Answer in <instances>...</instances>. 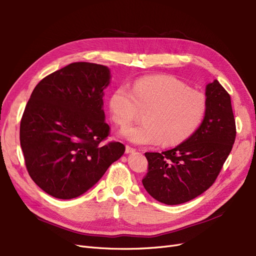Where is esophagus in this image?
I'll return each instance as SVG.
<instances>
[{"label":"esophagus","instance_id":"1","mask_svg":"<svg viewBox=\"0 0 256 256\" xmlns=\"http://www.w3.org/2000/svg\"><path fill=\"white\" fill-rule=\"evenodd\" d=\"M136 152V148H132V146H126V154H132V152Z\"/></svg>","mask_w":256,"mask_h":256}]
</instances>
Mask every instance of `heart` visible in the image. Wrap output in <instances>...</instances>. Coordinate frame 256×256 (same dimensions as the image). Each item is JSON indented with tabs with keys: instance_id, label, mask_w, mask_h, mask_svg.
Here are the masks:
<instances>
[{
	"instance_id": "1",
	"label": "heart",
	"mask_w": 256,
	"mask_h": 256,
	"mask_svg": "<svg viewBox=\"0 0 256 256\" xmlns=\"http://www.w3.org/2000/svg\"><path fill=\"white\" fill-rule=\"evenodd\" d=\"M113 121L124 128L140 112L144 124L122 130L121 136L138 146H178L190 138L207 113V98L174 77L146 76L132 84L130 91L118 86L108 102Z\"/></svg>"
}]
</instances>
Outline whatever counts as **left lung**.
<instances>
[{
	"label": "left lung",
	"mask_w": 256,
	"mask_h": 256,
	"mask_svg": "<svg viewBox=\"0 0 256 256\" xmlns=\"http://www.w3.org/2000/svg\"><path fill=\"white\" fill-rule=\"evenodd\" d=\"M207 113L194 134L162 152H146L148 172L142 184L157 201L178 205L196 198L214 183L236 136L228 92L216 80L206 86Z\"/></svg>",
	"instance_id": "left-lung-1"
}]
</instances>
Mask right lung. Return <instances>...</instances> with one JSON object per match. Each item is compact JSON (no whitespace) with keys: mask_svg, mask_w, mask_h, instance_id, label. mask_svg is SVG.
Returning a JSON list of instances; mask_svg holds the SVG:
<instances>
[{"mask_svg":"<svg viewBox=\"0 0 256 256\" xmlns=\"http://www.w3.org/2000/svg\"><path fill=\"white\" fill-rule=\"evenodd\" d=\"M108 66L72 62L42 78L20 119V141L31 179L48 194L69 200L84 194L126 152L104 142V90Z\"/></svg>","mask_w":256,"mask_h":256,"instance_id":"right-lung-1","label":"right lung"}]
</instances>
